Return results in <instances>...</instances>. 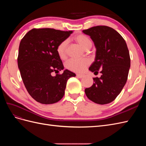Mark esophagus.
<instances>
[{
  "label": "esophagus",
  "mask_w": 146,
  "mask_h": 146,
  "mask_svg": "<svg viewBox=\"0 0 146 146\" xmlns=\"http://www.w3.org/2000/svg\"><path fill=\"white\" fill-rule=\"evenodd\" d=\"M77 77L79 78H82L84 77V75L83 74H77Z\"/></svg>",
  "instance_id": "obj_1"
}]
</instances>
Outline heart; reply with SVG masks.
Returning a JSON list of instances; mask_svg holds the SVG:
<instances>
[{"instance_id": "1", "label": "heart", "mask_w": 146, "mask_h": 146, "mask_svg": "<svg viewBox=\"0 0 146 146\" xmlns=\"http://www.w3.org/2000/svg\"><path fill=\"white\" fill-rule=\"evenodd\" d=\"M74 40L83 49L89 50L92 46V41L90 38L85 35L79 34L74 37ZM68 46V41H63L60 43L56 47V52L61 59H64L66 56V48ZM90 64V61L85 59L82 60H70L66 64V67L74 72H80L83 71Z\"/></svg>"}]
</instances>
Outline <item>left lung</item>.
<instances>
[{"label": "left lung", "instance_id": "left-lung-1", "mask_svg": "<svg viewBox=\"0 0 146 146\" xmlns=\"http://www.w3.org/2000/svg\"><path fill=\"white\" fill-rule=\"evenodd\" d=\"M89 35L96 48V57L89 70L102 76L93 78L94 83L85 90L87 98L94 103L111 102L125 86L130 68L127 44L121 35L108 26L99 25L83 30Z\"/></svg>", "mask_w": 146, "mask_h": 146}]
</instances>
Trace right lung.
Masks as SVG:
<instances>
[{
    "mask_svg": "<svg viewBox=\"0 0 146 146\" xmlns=\"http://www.w3.org/2000/svg\"><path fill=\"white\" fill-rule=\"evenodd\" d=\"M72 33L54 29H33L21 39L17 65L26 89L39 103L52 104L60 100L68 80L76 77V74L68 69L62 74L52 76L53 72L58 73L64 69L56 47Z\"/></svg>",
    "mask_w": 146,
    "mask_h": 146,
    "instance_id": "right-lung-1",
    "label": "right lung"
}]
</instances>
